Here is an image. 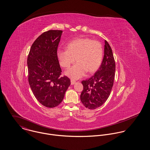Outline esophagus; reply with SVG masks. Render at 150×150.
<instances>
[{
    "mask_svg": "<svg viewBox=\"0 0 150 150\" xmlns=\"http://www.w3.org/2000/svg\"><path fill=\"white\" fill-rule=\"evenodd\" d=\"M76 81L75 80H72V79L71 80V85H74V84L76 83Z\"/></svg>",
    "mask_w": 150,
    "mask_h": 150,
    "instance_id": "esophagus-1",
    "label": "esophagus"
}]
</instances>
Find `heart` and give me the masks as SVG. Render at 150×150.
Returning a JSON list of instances; mask_svg holds the SVG:
<instances>
[{
    "mask_svg": "<svg viewBox=\"0 0 150 150\" xmlns=\"http://www.w3.org/2000/svg\"><path fill=\"white\" fill-rule=\"evenodd\" d=\"M57 57L59 64L68 68L74 61H77L65 74L73 79L83 77L86 71L91 73L96 71L103 59L102 45L98 41L88 38L73 40L67 44L66 50L58 49Z\"/></svg>",
    "mask_w": 150,
    "mask_h": 150,
    "instance_id": "heart-1",
    "label": "heart"
}]
</instances>
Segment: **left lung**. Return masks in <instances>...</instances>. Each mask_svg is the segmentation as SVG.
Returning <instances> with one entry per match:
<instances>
[{
    "instance_id": "obj_1",
    "label": "left lung",
    "mask_w": 150,
    "mask_h": 150,
    "mask_svg": "<svg viewBox=\"0 0 150 150\" xmlns=\"http://www.w3.org/2000/svg\"><path fill=\"white\" fill-rule=\"evenodd\" d=\"M104 57L95 74L89 79L82 81L83 90L80 99L83 105L93 110L105 103L111 93L115 71V63L112 50L105 41Z\"/></svg>"
}]
</instances>
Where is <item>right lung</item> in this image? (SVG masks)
Instances as JSON below:
<instances>
[{
  "instance_id": "add662e5",
  "label": "right lung",
  "mask_w": 150,
  "mask_h": 150,
  "mask_svg": "<svg viewBox=\"0 0 150 150\" xmlns=\"http://www.w3.org/2000/svg\"><path fill=\"white\" fill-rule=\"evenodd\" d=\"M62 30H50L39 36L32 45L27 59L28 81L33 95L43 106L53 108L63 100L70 85V79L61 76L57 57Z\"/></svg>"
}]
</instances>
